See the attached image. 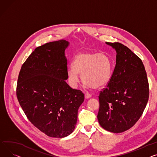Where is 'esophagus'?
Masks as SVG:
<instances>
[{
  "instance_id": "esophagus-1",
  "label": "esophagus",
  "mask_w": 157,
  "mask_h": 157,
  "mask_svg": "<svg viewBox=\"0 0 157 157\" xmlns=\"http://www.w3.org/2000/svg\"><path fill=\"white\" fill-rule=\"evenodd\" d=\"M85 98H86V99H89V98L91 97V95H90V94L86 93V94H85Z\"/></svg>"
}]
</instances>
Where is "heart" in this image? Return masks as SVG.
<instances>
[{"instance_id":"obj_1","label":"heart","mask_w":157,"mask_h":157,"mask_svg":"<svg viewBox=\"0 0 157 157\" xmlns=\"http://www.w3.org/2000/svg\"><path fill=\"white\" fill-rule=\"evenodd\" d=\"M112 71V62L106 54L82 52L75 57L72 65L68 67L67 76L73 86L78 85L81 75L88 86L98 89L110 81Z\"/></svg>"}]
</instances>
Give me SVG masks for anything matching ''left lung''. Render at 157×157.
Segmentation results:
<instances>
[{"label": "left lung", "mask_w": 157, "mask_h": 157, "mask_svg": "<svg viewBox=\"0 0 157 157\" xmlns=\"http://www.w3.org/2000/svg\"><path fill=\"white\" fill-rule=\"evenodd\" d=\"M116 52V64L100 93L98 121L105 130L120 133L136 123L147 106L149 86L142 60L122 44L106 42Z\"/></svg>", "instance_id": "left-lung-1"}]
</instances>
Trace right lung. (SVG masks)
I'll use <instances>...</instances> for the list:
<instances>
[{
    "instance_id": "right-lung-1",
    "label": "right lung",
    "mask_w": 157,
    "mask_h": 157,
    "mask_svg": "<svg viewBox=\"0 0 157 157\" xmlns=\"http://www.w3.org/2000/svg\"><path fill=\"white\" fill-rule=\"evenodd\" d=\"M70 43L60 40L38 47L23 64L17 79V100L29 121L50 137L64 138L74 131L84 101L81 90L67 79L65 50Z\"/></svg>"
}]
</instances>
